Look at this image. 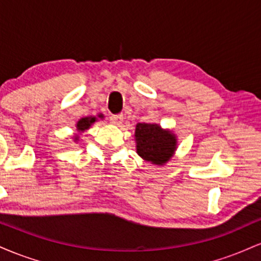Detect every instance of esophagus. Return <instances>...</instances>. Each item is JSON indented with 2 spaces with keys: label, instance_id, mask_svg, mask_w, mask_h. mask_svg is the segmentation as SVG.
<instances>
[{
  "label": "esophagus",
  "instance_id": "34e87169",
  "mask_svg": "<svg viewBox=\"0 0 261 261\" xmlns=\"http://www.w3.org/2000/svg\"><path fill=\"white\" fill-rule=\"evenodd\" d=\"M110 121H112V124L114 125H121L122 121H124V116L121 115V114H119V115H112L110 116Z\"/></svg>",
  "mask_w": 261,
  "mask_h": 261
}]
</instances>
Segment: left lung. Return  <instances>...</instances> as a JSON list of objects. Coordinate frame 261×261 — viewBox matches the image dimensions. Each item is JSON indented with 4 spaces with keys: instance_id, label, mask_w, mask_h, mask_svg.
Here are the masks:
<instances>
[{
    "instance_id": "8db88e82",
    "label": "left lung",
    "mask_w": 261,
    "mask_h": 261,
    "mask_svg": "<svg viewBox=\"0 0 261 261\" xmlns=\"http://www.w3.org/2000/svg\"><path fill=\"white\" fill-rule=\"evenodd\" d=\"M137 154L155 166H163L176 149V137L158 124L139 122L135 130Z\"/></svg>"
}]
</instances>
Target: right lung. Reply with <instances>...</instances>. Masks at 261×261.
Listing matches in <instances>:
<instances>
[{"mask_svg":"<svg viewBox=\"0 0 261 261\" xmlns=\"http://www.w3.org/2000/svg\"><path fill=\"white\" fill-rule=\"evenodd\" d=\"M98 118H103V115H98ZM97 121V118L95 116H86V118H82L81 120H79L77 122L76 127H77V131H80V133H83V131L88 130L89 127L92 126V124H94V122ZM79 140V135H76L74 136V141Z\"/></svg>","mask_w":261,"mask_h":261,"instance_id":"1","label":"right lung"}]
</instances>
